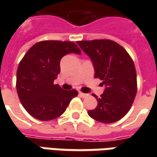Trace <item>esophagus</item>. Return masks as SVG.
<instances>
[{
  "label": "esophagus",
  "instance_id": "esophagus-1",
  "mask_svg": "<svg viewBox=\"0 0 157 157\" xmlns=\"http://www.w3.org/2000/svg\"><path fill=\"white\" fill-rule=\"evenodd\" d=\"M79 95L81 96L82 98H86L87 96H88V94H86V93H83V92H79Z\"/></svg>",
  "mask_w": 157,
  "mask_h": 157
}]
</instances>
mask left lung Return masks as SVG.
Listing matches in <instances>:
<instances>
[{
	"label": "left lung",
	"instance_id": "1",
	"mask_svg": "<svg viewBox=\"0 0 157 157\" xmlns=\"http://www.w3.org/2000/svg\"><path fill=\"white\" fill-rule=\"evenodd\" d=\"M92 59L95 78L102 80L105 90L98 106L88 115L97 121L110 124L118 121L129 111L137 92L136 71L128 52L118 43L109 39L76 42Z\"/></svg>",
	"mask_w": 157,
	"mask_h": 157
}]
</instances>
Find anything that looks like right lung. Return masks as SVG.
<instances>
[{"mask_svg": "<svg viewBox=\"0 0 157 157\" xmlns=\"http://www.w3.org/2000/svg\"><path fill=\"white\" fill-rule=\"evenodd\" d=\"M70 53L82 51L71 41L44 40L29 48L17 71V92L23 108L33 118L48 121L65 113L76 90L65 91L54 84L60 71L59 62Z\"/></svg>", "mask_w": 157, "mask_h": 157, "instance_id": "1", "label": "right lung"}]
</instances>
